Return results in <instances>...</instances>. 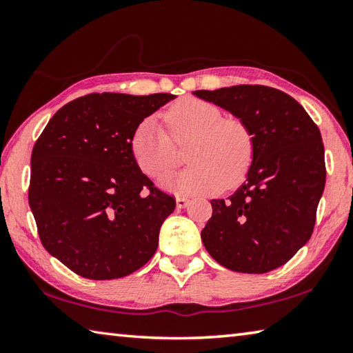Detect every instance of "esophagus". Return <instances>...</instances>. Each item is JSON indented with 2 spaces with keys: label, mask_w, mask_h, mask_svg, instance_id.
Masks as SVG:
<instances>
[{
  "label": "esophagus",
  "mask_w": 353,
  "mask_h": 353,
  "mask_svg": "<svg viewBox=\"0 0 353 353\" xmlns=\"http://www.w3.org/2000/svg\"><path fill=\"white\" fill-rule=\"evenodd\" d=\"M188 204H190V199L183 198V196H177V198H176V205L179 208H185Z\"/></svg>",
  "instance_id": "obj_1"
}]
</instances>
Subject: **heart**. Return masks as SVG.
<instances>
[{
  "mask_svg": "<svg viewBox=\"0 0 353 353\" xmlns=\"http://www.w3.org/2000/svg\"><path fill=\"white\" fill-rule=\"evenodd\" d=\"M168 134L155 118H145L130 137V152L139 170L151 179L163 177L176 168L174 145L188 141V168L166 177L163 185L182 194H207L234 190L246 179L254 162L255 137L238 117H223L218 105L185 97L165 110Z\"/></svg>",
  "mask_w": 353,
  "mask_h": 353,
  "instance_id": "1",
  "label": "heart"
}]
</instances>
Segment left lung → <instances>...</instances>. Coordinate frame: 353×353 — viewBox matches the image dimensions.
I'll return each mask as SVG.
<instances>
[{
  "mask_svg": "<svg viewBox=\"0 0 353 353\" xmlns=\"http://www.w3.org/2000/svg\"><path fill=\"white\" fill-rule=\"evenodd\" d=\"M194 94L244 119L255 137L246 182L229 199L212 201L202 243L227 270L270 272L313 234L327 172L319 128L294 98L272 87L234 85Z\"/></svg>",
  "mask_w": 353,
  "mask_h": 353,
  "instance_id": "8db88e82",
  "label": "left lung"
}]
</instances>
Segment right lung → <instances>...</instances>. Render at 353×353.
<instances>
[{"mask_svg":"<svg viewBox=\"0 0 353 353\" xmlns=\"http://www.w3.org/2000/svg\"><path fill=\"white\" fill-rule=\"evenodd\" d=\"M176 97L90 93L50 119L31 155L28 199L43 248L77 276L121 279L159 246L174 196L135 165V128Z\"/></svg>","mask_w":353,"mask_h":353,"instance_id":"add662e5","label":"right lung"}]
</instances>
